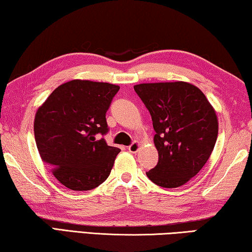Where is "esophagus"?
<instances>
[{
    "mask_svg": "<svg viewBox=\"0 0 252 252\" xmlns=\"http://www.w3.org/2000/svg\"><path fill=\"white\" fill-rule=\"evenodd\" d=\"M139 148H141V143L139 142H134L133 144L128 146V151L130 153H137Z\"/></svg>",
    "mask_w": 252,
    "mask_h": 252,
    "instance_id": "esophagus-1",
    "label": "esophagus"
}]
</instances>
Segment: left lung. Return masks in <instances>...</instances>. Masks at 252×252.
Here are the masks:
<instances>
[{
  "instance_id": "obj_1",
  "label": "left lung",
  "mask_w": 252,
  "mask_h": 252,
  "mask_svg": "<svg viewBox=\"0 0 252 252\" xmlns=\"http://www.w3.org/2000/svg\"><path fill=\"white\" fill-rule=\"evenodd\" d=\"M134 90L153 122L158 153L149 179L163 188H177L206 163L219 133L216 111L196 86L184 81L141 83Z\"/></svg>"
}]
</instances>
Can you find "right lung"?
<instances>
[{
	"label": "right lung",
	"mask_w": 252,
	"mask_h": 252,
	"mask_svg": "<svg viewBox=\"0 0 252 252\" xmlns=\"http://www.w3.org/2000/svg\"><path fill=\"white\" fill-rule=\"evenodd\" d=\"M119 87L72 80L61 84L38 108L34 139L42 161L72 190H90L110 175L118 148L107 145L106 113Z\"/></svg>",
	"instance_id": "1"
}]
</instances>
